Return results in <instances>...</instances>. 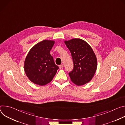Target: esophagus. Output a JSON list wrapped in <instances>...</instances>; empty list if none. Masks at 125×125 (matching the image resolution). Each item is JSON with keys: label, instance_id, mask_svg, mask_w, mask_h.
Masks as SVG:
<instances>
[{"label": "esophagus", "instance_id": "34e87169", "mask_svg": "<svg viewBox=\"0 0 125 125\" xmlns=\"http://www.w3.org/2000/svg\"><path fill=\"white\" fill-rule=\"evenodd\" d=\"M63 67V65L62 64H61V65H59V67H60V69H62V67Z\"/></svg>", "mask_w": 125, "mask_h": 125}]
</instances>
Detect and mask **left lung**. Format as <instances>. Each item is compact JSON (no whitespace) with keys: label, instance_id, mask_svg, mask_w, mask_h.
I'll use <instances>...</instances> for the list:
<instances>
[{"label":"left lung","instance_id":"obj_1","mask_svg":"<svg viewBox=\"0 0 125 125\" xmlns=\"http://www.w3.org/2000/svg\"><path fill=\"white\" fill-rule=\"evenodd\" d=\"M73 62V70L69 73L72 81L78 86L84 85L93 78L97 66V61L90 46L80 39L65 41Z\"/></svg>","mask_w":125,"mask_h":125}]
</instances>
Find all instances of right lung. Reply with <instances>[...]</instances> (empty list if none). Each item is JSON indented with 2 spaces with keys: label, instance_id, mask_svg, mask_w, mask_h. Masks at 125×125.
Returning a JSON list of instances; mask_svg holds the SVG:
<instances>
[{
  "label": "right lung",
  "instance_id": "add662e5",
  "mask_svg": "<svg viewBox=\"0 0 125 125\" xmlns=\"http://www.w3.org/2000/svg\"><path fill=\"white\" fill-rule=\"evenodd\" d=\"M54 44V41H41L31 48L26 57L25 72L30 80L36 84L43 86L49 83L59 68L50 54Z\"/></svg>",
  "mask_w": 125,
  "mask_h": 125
}]
</instances>
